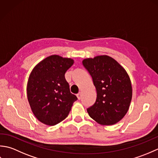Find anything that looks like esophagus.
<instances>
[{
  "label": "esophagus",
  "mask_w": 158,
  "mask_h": 158,
  "mask_svg": "<svg viewBox=\"0 0 158 158\" xmlns=\"http://www.w3.org/2000/svg\"><path fill=\"white\" fill-rule=\"evenodd\" d=\"M77 98H78V100L81 99V92H79L78 94H77Z\"/></svg>",
  "instance_id": "1"
}]
</instances>
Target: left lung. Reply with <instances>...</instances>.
Here are the masks:
<instances>
[{"label":"left lung","instance_id":"obj_1","mask_svg":"<svg viewBox=\"0 0 158 158\" xmlns=\"http://www.w3.org/2000/svg\"><path fill=\"white\" fill-rule=\"evenodd\" d=\"M92 77L97 97L87 109L94 120L103 126L119 122L129 109L132 88L128 74L115 59L106 55L82 61Z\"/></svg>","mask_w":158,"mask_h":158}]
</instances>
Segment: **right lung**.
I'll list each match as a JSON object with an SVG mask.
<instances>
[{
	"label": "right lung",
	"instance_id": "right-lung-1",
	"mask_svg": "<svg viewBox=\"0 0 158 158\" xmlns=\"http://www.w3.org/2000/svg\"><path fill=\"white\" fill-rule=\"evenodd\" d=\"M73 64L71 58L52 55L39 62L30 74L28 102L36 119L45 125L54 126L65 119L77 100L64 77Z\"/></svg>",
	"mask_w": 158,
	"mask_h": 158
}]
</instances>
